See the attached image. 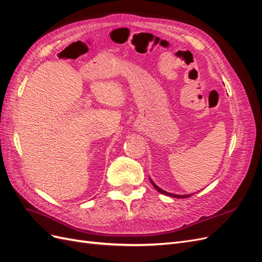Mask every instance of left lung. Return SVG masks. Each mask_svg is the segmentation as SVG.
<instances>
[{"label":"left lung","instance_id":"1","mask_svg":"<svg viewBox=\"0 0 262 262\" xmlns=\"http://www.w3.org/2000/svg\"><path fill=\"white\" fill-rule=\"evenodd\" d=\"M149 180H150V179H149ZM150 182H152L153 187H154V188L157 190L158 192H161V193H163V194H166V195H169V196H172V198H179V199H180V198H181V199H182V198H189L190 195H191V194H187V195H179V194H172V193H168V192H166L165 190H162L160 187H157V186L154 184V182H153L152 180H150Z\"/></svg>","mask_w":262,"mask_h":262}]
</instances>
